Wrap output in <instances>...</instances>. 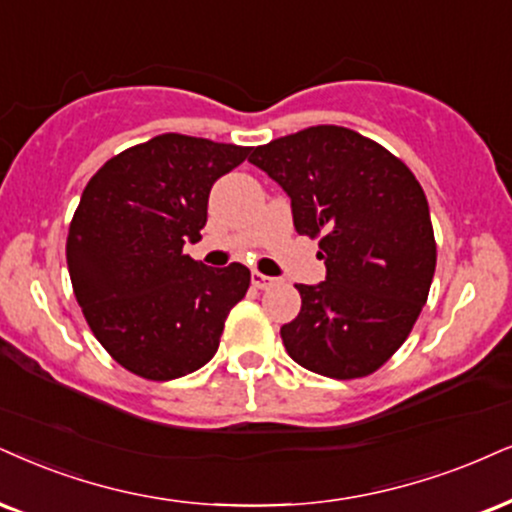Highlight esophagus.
<instances>
[{
  "label": "esophagus",
  "mask_w": 512,
  "mask_h": 512,
  "mask_svg": "<svg viewBox=\"0 0 512 512\" xmlns=\"http://www.w3.org/2000/svg\"><path fill=\"white\" fill-rule=\"evenodd\" d=\"M251 285H254L256 289H270L277 285V277L263 275V273H258V270H254V273H251Z\"/></svg>",
  "instance_id": "1"
}]
</instances>
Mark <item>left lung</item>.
I'll use <instances>...</instances> for the list:
<instances>
[{
  "label": "left lung",
  "instance_id": "1",
  "mask_svg": "<svg viewBox=\"0 0 512 512\" xmlns=\"http://www.w3.org/2000/svg\"><path fill=\"white\" fill-rule=\"evenodd\" d=\"M287 192L299 235L320 237L327 277L296 285L301 311L280 334L289 356L334 380L375 372L425 306L437 244L425 192L403 161L339 125H315L251 151Z\"/></svg>",
  "mask_w": 512,
  "mask_h": 512
}]
</instances>
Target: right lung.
Instances as JSON below:
<instances>
[{"label":"right lung","instance_id":"obj_1","mask_svg":"<svg viewBox=\"0 0 512 512\" xmlns=\"http://www.w3.org/2000/svg\"><path fill=\"white\" fill-rule=\"evenodd\" d=\"M251 147L159 135L104 163L68 227L73 292L99 344L144 380L199 370L249 289L242 263L208 268L182 254L199 242L213 182Z\"/></svg>","mask_w":512,"mask_h":512}]
</instances>
